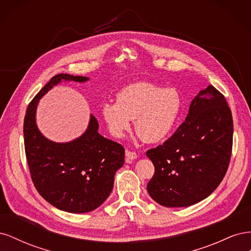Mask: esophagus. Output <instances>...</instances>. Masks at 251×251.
<instances>
[{
    "mask_svg": "<svg viewBox=\"0 0 251 251\" xmlns=\"http://www.w3.org/2000/svg\"><path fill=\"white\" fill-rule=\"evenodd\" d=\"M126 158L127 159V160H134V159L137 158V154H136L135 151L126 150Z\"/></svg>",
    "mask_w": 251,
    "mask_h": 251,
    "instance_id": "obj_1",
    "label": "esophagus"
}]
</instances>
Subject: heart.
Masks as SVG:
<instances>
[{
  "mask_svg": "<svg viewBox=\"0 0 251 251\" xmlns=\"http://www.w3.org/2000/svg\"><path fill=\"white\" fill-rule=\"evenodd\" d=\"M181 110L182 96L177 89L141 81L121 89L116 101H105L101 116L114 137H124L135 119V131L139 137L156 143L171 134Z\"/></svg>",
  "mask_w": 251,
  "mask_h": 251,
  "instance_id": "b5f03b06",
  "label": "heart"
}]
</instances>
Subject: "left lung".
<instances>
[{
  "label": "left lung",
  "mask_w": 251,
  "mask_h": 251,
  "mask_svg": "<svg viewBox=\"0 0 251 251\" xmlns=\"http://www.w3.org/2000/svg\"><path fill=\"white\" fill-rule=\"evenodd\" d=\"M232 135L224 95L211 85L201 90L174 135L147 151L155 166L147 186L151 199L165 207H186L207 198L228 169Z\"/></svg>",
  "instance_id": "8db88e82"
}]
</instances>
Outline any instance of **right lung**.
I'll return each instance as SVG.
<instances>
[{
	"mask_svg": "<svg viewBox=\"0 0 251 251\" xmlns=\"http://www.w3.org/2000/svg\"><path fill=\"white\" fill-rule=\"evenodd\" d=\"M62 80L83 82L89 78L60 73L35 95L24 119L25 153L33 184L43 198L60 210L83 214L107 200L115 173L125 163V149L98 133L93 115L76 139L59 143L45 137L35 121L37 103Z\"/></svg>",
	"mask_w": 251,
	"mask_h": 251,
	"instance_id": "1",
	"label": "right lung"
}]
</instances>
